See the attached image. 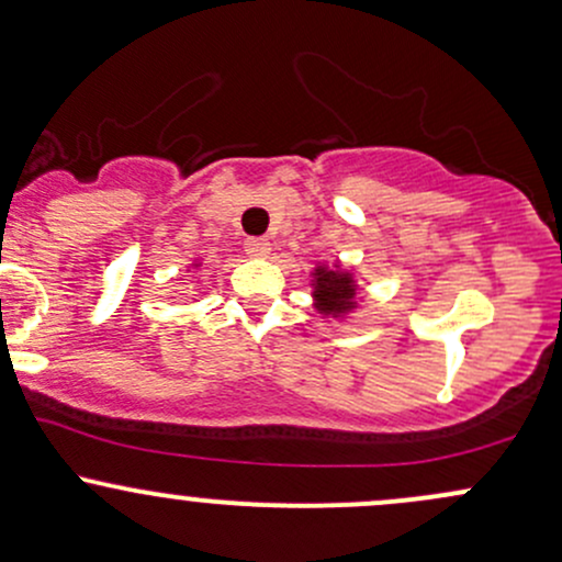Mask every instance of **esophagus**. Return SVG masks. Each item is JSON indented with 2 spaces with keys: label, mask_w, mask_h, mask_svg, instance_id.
Segmentation results:
<instances>
[{
  "label": "esophagus",
  "mask_w": 562,
  "mask_h": 562,
  "mask_svg": "<svg viewBox=\"0 0 562 562\" xmlns=\"http://www.w3.org/2000/svg\"><path fill=\"white\" fill-rule=\"evenodd\" d=\"M244 249H246V255H249V257L265 259L270 255V240L268 238H249L244 244Z\"/></svg>",
  "instance_id": "esophagus-1"
}]
</instances>
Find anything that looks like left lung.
<instances>
[{
  "mask_svg": "<svg viewBox=\"0 0 562 562\" xmlns=\"http://www.w3.org/2000/svg\"><path fill=\"white\" fill-rule=\"evenodd\" d=\"M313 307L327 318H346L359 307V281L340 262H318L311 270Z\"/></svg>",
  "mask_w": 562,
  "mask_h": 562,
  "instance_id": "1",
  "label": "left lung"
}]
</instances>
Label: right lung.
<instances>
[{
	"label": "right lung",
	"mask_w": 562,
	"mask_h": 562,
	"mask_svg": "<svg viewBox=\"0 0 562 562\" xmlns=\"http://www.w3.org/2000/svg\"><path fill=\"white\" fill-rule=\"evenodd\" d=\"M201 265H203V262H201V259H198V262H192V268H201Z\"/></svg>",
	"instance_id": "obj_1"
}]
</instances>
